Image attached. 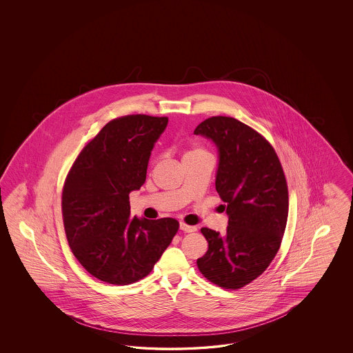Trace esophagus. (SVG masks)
I'll return each instance as SVG.
<instances>
[{
    "mask_svg": "<svg viewBox=\"0 0 353 353\" xmlns=\"http://www.w3.org/2000/svg\"><path fill=\"white\" fill-rule=\"evenodd\" d=\"M180 229H181L182 232H185V233H192V232H196V226L185 224V223H181V224H180Z\"/></svg>",
    "mask_w": 353,
    "mask_h": 353,
    "instance_id": "obj_1",
    "label": "esophagus"
}]
</instances>
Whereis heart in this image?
Here are the masks:
<instances>
[{
    "instance_id": "1",
    "label": "heart",
    "mask_w": 353,
    "mask_h": 353,
    "mask_svg": "<svg viewBox=\"0 0 353 353\" xmlns=\"http://www.w3.org/2000/svg\"><path fill=\"white\" fill-rule=\"evenodd\" d=\"M196 151H202V150H192L190 152H196ZM190 152H189V154H190Z\"/></svg>"
}]
</instances>
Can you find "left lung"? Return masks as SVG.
I'll list each match as a JSON object with an SVG mask.
<instances>
[{
  "mask_svg": "<svg viewBox=\"0 0 353 353\" xmlns=\"http://www.w3.org/2000/svg\"><path fill=\"white\" fill-rule=\"evenodd\" d=\"M194 133L219 149L216 190L229 216L224 234L201 229L208 251L196 265L219 288L241 289L264 273L281 247L289 214L286 177L269 141L236 119H205Z\"/></svg>",
  "mask_w": 353,
  "mask_h": 353,
  "instance_id": "left-lung-1",
  "label": "left lung"
}]
</instances>
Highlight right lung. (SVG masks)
Listing matches in <instances>:
<instances>
[{"label":"right lung","mask_w":353,"mask_h":353,"mask_svg":"<svg viewBox=\"0 0 353 353\" xmlns=\"http://www.w3.org/2000/svg\"><path fill=\"white\" fill-rule=\"evenodd\" d=\"M168 124L143 114L108 121L80 151L62 192L64 232L88 273L111 285L146 277L180 224L130 217L129 192L146 180L150 154Z\"/></svg>","instance_id":"1"}]
</instances>
